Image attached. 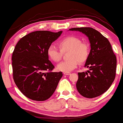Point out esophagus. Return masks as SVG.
Segmentation results:
<instances>
[{"instance_id":"obj_1","label":"esophagus","mask_w":123,"mask_h":123,"mask_svg":"<svg viewBox=\"0 0 123 123\" xmlns=\"http://www.w3.org/2000/svg\"><path fill=\"white\" fill-rule=\"evenodd\" d=\"M63 74L65 75H70V72H63Z\"/></svg>"}]
</instances>
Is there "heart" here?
<instances>
[{"mask_svg":"<svg viewBox=\"0 0 123 123\" xmlns=\"http://www.w3.org/2000/svg\"><path fill=\"white\" fill-rule=\"evenodd\" d=\"M59 47L49 46L47 49V54L51 60L59 62L62 60L63 53L69 51L68 59L58 64V70L63 72H69L78 66L79 62L84 63L90 55V47L87 43L82 42L78 37L74 36H67L59 42Z\"/></svg>","mask_w":123,"mask_h":123,"instance_id":"b5f03b06","label":"heart"}]
</instances>
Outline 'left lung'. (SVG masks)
<instances>
[{
  "label": "left lung",
  "mask_w": 123,
  "mask_h": 123,
  "mask_svg": "<svg viewBox=\"0 0 123 123\" xmlns=\"http://www.w3.org/2000/svg\"><path fill=\"white\" fill-rule=\"evenodd\" d=\"M85 34L90 41L91 50L85 67L90 70L79 72L76 88L87 98L99 96L106 92L114 81L117 59L108 39L92 27L72 28Z\"/></svg>",
  "instance_id": "left-lung-1"
}]
</instances>
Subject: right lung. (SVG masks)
I'll return each mask as SVG.
<instances>
[{
    "label": "right lung",
    "instance_id": "right-lung-1",
    "mask_svg": "<svg viewBox=\"0 0 123 123\" xmlns=\"http://www.w3.org/2000/svg\"><path fill=\"white\" fill-rule=\"evenodd\" d=\"M50 31H35L21 38L12 55L13 79L20 92L29 99L44 101L56 89L63 76L54 72L47 49L61 35Z\"/></svg>",
    "mask_w": 123,
    "mask_h": 123
}]
</instances>
